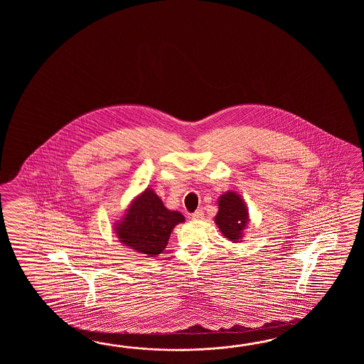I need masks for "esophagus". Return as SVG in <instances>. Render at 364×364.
<instances>
[{"label":"esophagus","mask_w":364,"mask_h":364,"mask_svg":"<svg viewBox=\"0 0 364 364\" xmlns=\"http://www.w3.org/2000/svg\"><path fill=\"white\" fill-rule=\"evenodd\" d=\"M193 220H203L204 218V210L203 209H198V210H195L193 215Z\"/></svg>","instance_id":"esophagus-1"}]
</instances>
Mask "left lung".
Returning <instances> with one entry per match:
<instances>
[{
    "label": "left lung",
    "mask_w": 364,
    "mask_h": 364,
    "mask_svg": "<svg viewBox=\"0 0 364 364\" xmlns=\"http://www.w3.org/2000/svg\"><path fill=\"white\" fill-rule=\"evenodd\" d=\"M215 221L228 240L232 242L240 240L248 223V212L238 193H226L220 198Z\"/></svg>",
    "instance_id": "1"
}]
</instances>
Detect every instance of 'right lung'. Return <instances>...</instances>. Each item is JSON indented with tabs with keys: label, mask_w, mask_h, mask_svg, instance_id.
<instances>
[{
	"label": "right lung",
	"mask_w": 364,
	"mask_h": 364,
	"mask_svg": "<svg viewBox=\"0 0 364 364\" xmlns=\"http://www.w3.org/2000/svg\"><path fill=\"white\" fill-rule=\"evenodd\" d=\"M183 221L182 213L165 208L161 199L147 188L134 200L116 230L126 246L154 257L166 247L173 228Z\"/></svg>",
	"instance_id": "1"
}]
</instances>
